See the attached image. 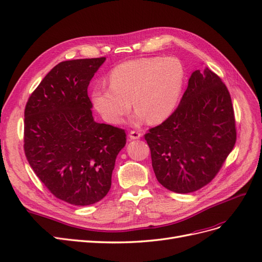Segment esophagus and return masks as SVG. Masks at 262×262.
<instances>
[{"mask_svg":"<svg viewBox=\"0 0 262 262\" xmlns=\"http://www.w3.org/2000/svg\"><path fill=\"white\" fill-rule=\"evenodd\" d=\"M142 137V134L139 131H130L129 140H139Z\"/></svg>","mask_w":262,"mask_h":262,"instance_id":"1","label":"esophagus"}]
</instances>
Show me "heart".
Here are the masks:
<instances>
[{"instance_id":"b5f03b06","label":"heart","mask_w":262,"mask_h":262,"mask_svg":"<svg viewBox=\"0 0 262 262\" xmlns=\"http://www.w3.org/2000/svg\"><path fill=\"white\" fill-rule=\"evenodd\" d=\"M185 71L173 57H149L125 61L108 75L109 87L94 89V107L104 120L121 123L133 106L136 118L150 123L165 120L179 99Z\"/></svg>"}]
</instances>
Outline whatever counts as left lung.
<instances>
[{"instance_id": "left-lung-1", "label": "left lung", "mask_w": 262, "mask_h": 262, "mask_svg": "<svg viewBox=\"0 0 262 262\" xmlns=\"http://www.w3.org/2000/svg\"><path fill=\"white\" fill-rule=\"evenodd\" d=\"M160 184L189 193L216 176L236 142L235 116L225 84L209 68L191 74L180 104L144 136Z\"/></svg>"}]
</instances>
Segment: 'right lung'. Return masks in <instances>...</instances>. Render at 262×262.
<instances>
[{
  "mask_svg": "<svg viewBox=\"0 0 262 262\" xmlns=\"http://www.w3.org/2000/svg\"><path fill=\"white\" fill-rule=\"evenodd\" d=\"M106 58L63 61L45 76L25 107L24 150L37 177L73 205L100 201L112 187L123 129L98 123L87 95Z\"/></svg>",
  "mask_w": 262,
  "mask_h": 262,
  "instance_id": "1",
  "label": "right lung"
}]
</instances>
